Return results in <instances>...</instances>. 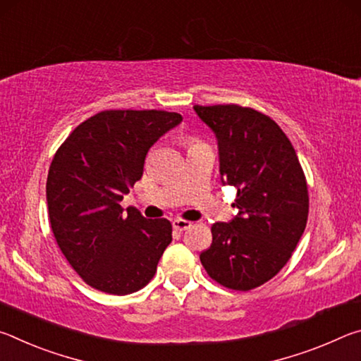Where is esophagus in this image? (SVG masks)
<instances>
[{"label":"esophagus","instance_id":"obj_1","mask_svg":"<svg viewBox=\"0 0 361 361\" xmlns=\"http://www.w3.org/2000/svg\"><path fill=\"white\" fill-rule=\"evenodd\" d=\"M191 224H192L191 221H186V219H180V218H176L172 221V226L176 231H186L191 228Z\"/></svg>","mask_w":361,"mask_h":361}]
</instances>
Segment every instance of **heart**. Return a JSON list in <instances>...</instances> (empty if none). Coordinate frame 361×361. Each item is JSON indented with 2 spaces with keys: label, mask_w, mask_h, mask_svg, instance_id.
<instances>
[{
  "label": "heart",
  "mask_w": 361,
  "mask_h": 361,
  "mask_svg": "<svg viewBox=\"0 0 361 361\" xmlns=\"http://www.w3.org/2000/svg\"><path fill=\"white\" fill-rule=\"evenodd\" d=\"M197 143H200V142H197V140H195V138H189V146H194V145H197Z\"/></svg>",
  "instance_id": "obj_1"
}]
</instances>
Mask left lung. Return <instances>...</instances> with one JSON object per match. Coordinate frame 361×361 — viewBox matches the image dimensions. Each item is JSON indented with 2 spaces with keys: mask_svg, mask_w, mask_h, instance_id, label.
Returning a JSON list of instances; mask_svg holds the SVG:
<instances>
[{
  "mask_svg": "<svg viewBox=\"0 0 361 361\" xmlns=\"http://www.w3.org/2000/svg\"><path fill=\"white\" fill-rule=\"evenodd\" d=\"M218 140L223 185L237 188L239 215L212 226L200 253L209 276L248 291L277 276L295 252L309 215L307 183L288 137L269 116L239 105L194 106Z\"/></svg>",
  "mask_w": 361,
  "mask_h": 361,
  "instance_id": "obj_1",
  "label": "left lung"
}]
</instances>
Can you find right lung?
<instances>
[{
  "label": "right lung",
  "instance_id": "right-lung-1",
  "mask_svg": "<svg viewBox=\"0 0 361 361\" xmlns=\"http://www.w3.org/2000/svg\"><path fill=\"white\" fill-rule=\"evenodd\" d=\"M183 121L159 109H108L79 124L49 167L46 199L59 248L85 283L130 295L154 277L172 242L169 219H148L121 200L142 178L145 157Z\"/></svg>",
  "mask_w": 361,
  "mask_h": 361
}]
</instances>
